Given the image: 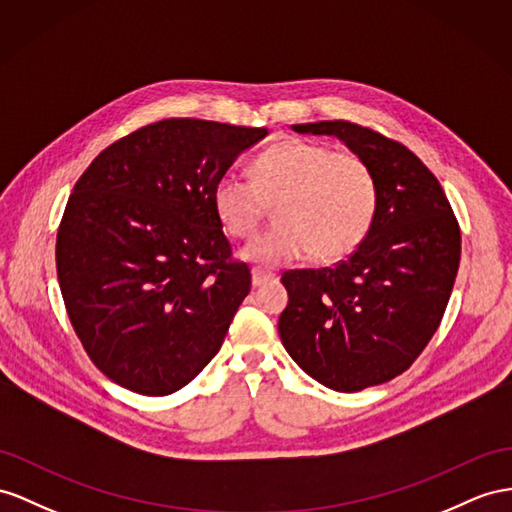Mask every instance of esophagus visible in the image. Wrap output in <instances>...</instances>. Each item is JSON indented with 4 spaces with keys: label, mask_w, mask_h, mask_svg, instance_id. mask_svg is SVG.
<instances>
[{
    "label": "esophagus",
    "mask_w": 512,
    "mask_h": 512,
    "mask_svg": "<svg viewBox=\"0 0 512 512\" xmlns=\"http://www.w3.org/2000/svg\"><path fill=\"white\" fill-rule=\"evenodd\" d=\"M251 274H253V287H261V285H266L270 281H277V274L266 272V270H259V268H253Z\"/></svg>",
    "instance_id": "esophagus-1"
}]
</instances>
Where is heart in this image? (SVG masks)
I'll use <instances>...</instances> for the list:
<instances>
[{"instance_id": "1", "label": "heart", "mask_w": 512, "mask_h": 512, "mask_svg": "<svg viewBox=\"0 0 512 512\" xmlns=\"http://www.w3.org/2000/svg\"><path fill=\"white\" fill-rule=\"evenodd\" d=\"M253 181L225 173L212 201L220 225L233 238H251L274 203L270 227L244 246L257 266H283L311 253L318 261L350 255L365 240L376 214V181L370 166L352 153L307 140H283L251 166Z\"/></svg>"}]
</instances>
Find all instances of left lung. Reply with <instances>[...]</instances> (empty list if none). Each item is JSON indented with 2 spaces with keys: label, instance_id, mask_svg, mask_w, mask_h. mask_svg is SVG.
<instances>
[{
  "label": "left lung",
  "instance_id": "left-lung-1",
  "mask_svg": "<svg viewBox=\"0 0 512 512\" xmlns=\"http://www.w3.org/2000/svg\"><path fill=\"white\" fill-rule=\"evenodd\" d=\"M335 136L370 166L376 214L342 264L283 274L281 342L324 387L361 391L402 374L435 335L461 261V231L441 183L400 142L348 121L292 125Z\"/></svg>",
  "mask_w": 512,
  "mask_h": 512
}]
</instances>
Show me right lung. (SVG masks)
I'll return each instance as SVG.
<instances>
[{
	"label": "right lung",
	"instance_id": "add662e5",
	"mask_svg": "<svg viewBox=\"0 0 512 512\" xmlns=\"http://www.w3.org/2000/svg\"><path fill=\"white\" fill-rule=\"evenodd\" d=\"M266 127L164 119L103 149L77 179L56 266L77 337L110 381L142 396L186 387L251 292L229 261L212 192Z\"/></svg>",
	"mask_w": 512,
	"mask_h": 512
}]
</instances>
